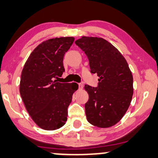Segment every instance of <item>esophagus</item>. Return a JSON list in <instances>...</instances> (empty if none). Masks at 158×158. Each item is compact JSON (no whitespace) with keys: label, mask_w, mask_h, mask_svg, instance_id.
<instances>
[{"label":"esophagus","mask_w":158,"mask_h":158,"mask_svg":"<svg viewBox=\"0 0 158 158\" xmlns=\"http://www.w3.org/2000/svg\"><path fill=\"white\" fill-rule=\"evenodd\" d=\"M79 89H82L83 88V85H82V84H79Z\"/></svg>","instance_id":"esophagus-1"}]
</instances>
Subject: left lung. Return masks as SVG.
I'll return each instance as SVG.
<instances>
[{"label": "left lung", "mask_w": 158, "mask_h": 158, "mask_svg": "<svg viewBox=\"0 0 158 158\" xmlns=\"http://www.w3.org/2000/svg\"><path fill=\"white\" fill-rule=\"evenodd\" d=\"M75 44L85 52L92 73H97V87L85 85L87 121L101 128L117 124L126 113L133 94V75L118 49L102 38L82 36Z\"/></svg>", "instance_id": "left-lung-1"}]
</instances>
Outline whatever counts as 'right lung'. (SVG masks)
<instances>
[{"mask_svg": "<svg viewBox=\"0 0 158 158\" xmlns=\"http://www.w3.org/2000/svg\"><path fill=\"white\" fill-rule=\"evenodd\" d=\"M74 41L60 37L43 41L32 52L21 73L19 93L27 112L41 128L54 131L67 121L68 107L79 86L60 83L63 57Z\"/></svg>", "mask_w": 158, "mask_h": 158, "instance_id": "right-lung-1", "label": "right lung"}]
</instances>
